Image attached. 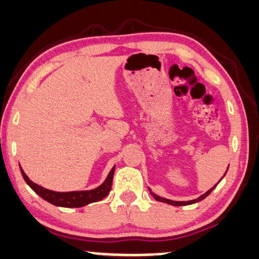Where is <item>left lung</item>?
Segmentation results:
<instances>
[{
    "label": "left lung",
    "mask_w": 259,
    "mask_h": 259,
    "mask_svg": "<svg viewBox=\"0 0 259 259\" xmlns=\"http://www.w3.org/2000/svg\"><path fill=\"white\" fill-rule=\"evenodd\" d=\"M214 188H215V186H214L213 188H211V189H209L207 191L206 194H203V195H201L200 197H197V199H195V200H191V201H187V202H179V201H171V200H167V199H163V197H159V196H157L156 194H153V193H151L152 194V196L154 197V199H156L157 201H160V202H165V203H169V204H172V206H186V204H191V203H195V202H199V201H201V200H203V199H206V197L209 195V194L211 193V190L214 189Z\"/></svg>",
    "instance_id": "1"
}]
</instances>
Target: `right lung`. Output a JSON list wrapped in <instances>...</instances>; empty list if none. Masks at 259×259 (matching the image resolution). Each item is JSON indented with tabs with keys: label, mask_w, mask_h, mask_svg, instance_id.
Returning a JSON list of instances; mask_svg holds the SVG:
<instances>
[{
	"label": "right lung",
	"mask_w": 259,
	"mask_h": 259,
	"mask_svg": "<svg viewBox=\"0 0 259 259\" xmlns=\"http://www.w3.org/2000/svg\"><path fill=\"white\" fill-rule=\"evenodd\" d=\"M114 170H115V166L110 170V172L108 176H107L105 182L101 184L100 187L95 188V189L83 191H69V193H59V191H52L46 189V188H42L38 186L36 183L32 182V181L27 177V175L23 172L22 169L21 174L23 180L26 181V183L28 184L40 197H42V199L48 201V202L59 207L78 208L85 206V204L97 202V201H101L108 195L110 189H112Z\"/></svg>",
	"instance_id": "right-lung-1"
}]
</instances>
